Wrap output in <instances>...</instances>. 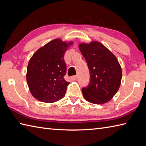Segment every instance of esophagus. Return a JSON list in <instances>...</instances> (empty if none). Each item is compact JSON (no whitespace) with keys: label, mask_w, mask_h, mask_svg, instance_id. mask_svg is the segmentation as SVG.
Listing matches in <instances>:
<instances>
[{"label":"esophagus","mask_w":146,"mask_h":146,"mask_svg":"<svg viewBox=\"0 0 146 146\" xmlns=\"http://www.w3.org/2000/svg\"><path fill=\"white\" fill-rule=\"evenodd\" d=\"M71 78L72 80H76L77 78H78V75H75V76H73L71 77Z\"/></svg>","instance_id":"1"}]
</instances>
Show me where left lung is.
<instances>
[{"instance_id": "1", "label": "left lung", "mask_w": 146, "mask_h": 146, "mask_svg": "<svg viewBox=\"0 0 146 146\" xmlns=\"http://www.w3.org/2000/svg\"><path fill=\"white\" fill-rule=\"evenodd\" d=\"M79 49L90 71L89 85L82 89L85 99L94 104L110 101L119 90L122 69L115 55L100 42L81 43Z\"/></svg>"}]
</instances>
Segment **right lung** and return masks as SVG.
<instances>
[{
	"label": "right lung",
	"instance_id": "right-lung-1",
	"mask_svg": "<svg viewBox=\"0 0 146 146\" xmlns=\"http://www.w3.org/2000/svg\"><path fill=\"white\" fill-rule=\"evenodd\" d=\"M72 44L55 39L40 48L31 58L26 80L31 93L38 100L52 103L64 97L70 82L64 79L66 71L64 55Z\"/></svg>",
	"mask_w": 146,
	"mask_h": 146
}]
</instances>
